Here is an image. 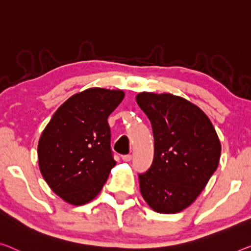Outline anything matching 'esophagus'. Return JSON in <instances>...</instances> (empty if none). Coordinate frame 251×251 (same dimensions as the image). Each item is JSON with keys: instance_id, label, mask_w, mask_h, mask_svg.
<instances>
[{"instance_id": "esophagus-1", "label": "esophagus", "mask_w": 251, "mask_h": 251, "mask_svg": "<svg viewBox=\"0 0 251 251\" xmlns=\"http://www.w3.org/2000/svg\"><path fill=\"white\" fill-rule=\"evenodd\" d=\"M122 159H123V161H125V162H129L130 160H132V155H130V154L122 155Z\"/></svg>"}]
</instances>
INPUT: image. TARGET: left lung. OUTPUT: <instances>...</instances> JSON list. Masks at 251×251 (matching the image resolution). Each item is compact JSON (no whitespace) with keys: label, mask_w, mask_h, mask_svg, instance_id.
Returning <instances> with one entry per match:
<instances>
[{"label":"left lung","mask_w":251,"mask_h":251,"mask_svg":"<svg viewBox=\"0 0 251 251\" xmlns=\"http://www.w3.org/2000/svg\"><path fill=\"white\" fill-rule=\"evenodd\" d=\"M136 102L152 125L154 158L138 175L140 190L153 211L181 212L195 201L219 166L221 143L196 104L171 93L141 92Z\"/></svg>","instance_id":"left-lung-1"}]
</instances>
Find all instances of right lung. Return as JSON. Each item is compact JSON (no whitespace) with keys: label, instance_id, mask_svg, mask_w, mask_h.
Returning a JSON list of instances; mask_svg holds the SVG:
<instances>
[{"label":"right lung","instance_id":"add662e5","mask_svg":"<svg viewBox=\"0 0 251 251\" xmlns=\"http://www.w3.org/2000/svg\"><path fill=\"white\" fill-rule=\"evenodd\" d=\"M125 93L90 88L70 97L55 111L38 142L39 169L50 189L72 205L101 192L116 161L107 119Z\"/></svg>","mask_w":251,"mask_h":251}]
</instances>
